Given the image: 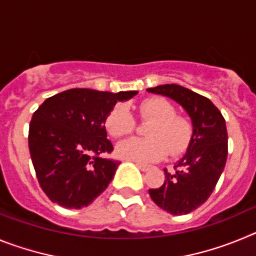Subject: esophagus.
<instances>
[{"label":"esophagus","instance_id":"esophagus-1","mask_svg":"<svg viewBox=\"0 0 256 256\" xmlns=\"http://www.w3.org/2000/svg\"><path fill=\"white\" fill-rule=\"evenodd\" d=\"M136 165H137V168L140 169V170H142V172H148V165H144V164H140V162H136Z\"/></svg>","mask_w":256,"mask_h":256}]
</instances>
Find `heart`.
Wrapping results in <instances>:
<instances>
[{
	"label": "heart",
	"mask_w": 256,
	"mask_h": 256,
	"mask_svg": "<svg viewBox=\"0 0 256 256\" xmlns=\"http://www.w3.org/2000/svg\"><path fill=\"white\" fill-rule=\"evenodd\" d=\"M144 120H151L144 130L148 138H128L116 144V155L124 160L150 164L166 154L177 155L186 150L192 136V126L186 118L174 115L176 110L160 97L148 98L140 105ZM108 132L122 137L134 130V119L126 105H116L106 116Z\"/></svg>",
	"instance_id": "heart-1"
}]
</instances>
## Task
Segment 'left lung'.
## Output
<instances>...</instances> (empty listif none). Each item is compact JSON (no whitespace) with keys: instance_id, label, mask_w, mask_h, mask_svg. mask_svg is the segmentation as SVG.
Wrapping results in <instances>:
<instances>
[{"instance_id":"obj_1","label":"left lung","mask_w":256,"mask_h":256,"mask_svg":"<svg viewBox=\"0 0 256 256\" xmlns=\"http://www.w3.org/2000/svg\"><path fill=\"white\" fill-rule=\"evenodd\" d=\"M148 92L168 97L182 106L191 119L192 136L176 172H165L162 187L148 190L159 208L173 216L188 214L209 198L224 169L228 136L224 118L216 106L196 92L178 84H162Z\"/></svg>"}]
</instances>
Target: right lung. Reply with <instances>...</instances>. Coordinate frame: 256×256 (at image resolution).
Instances as JSON below:
<instances>
[{"label": "right lung", "mask_w": 256, "mask_h": 256, "mask_svg": "<svg viewBox=\"0 0 256 256\" xmlns=\"http://www.w3.org/2000/svg\"><path fill=\"white\" fill-rule=\"evenodd\" d=\"M137 94L74 88L37 108L29 126V151L38 182L52 202L80 209L105 191L119 165L100 158L112 151L106 116L115 104Z\"/></svg>", "instance_id": "right-lung-1"}]
</instances>
